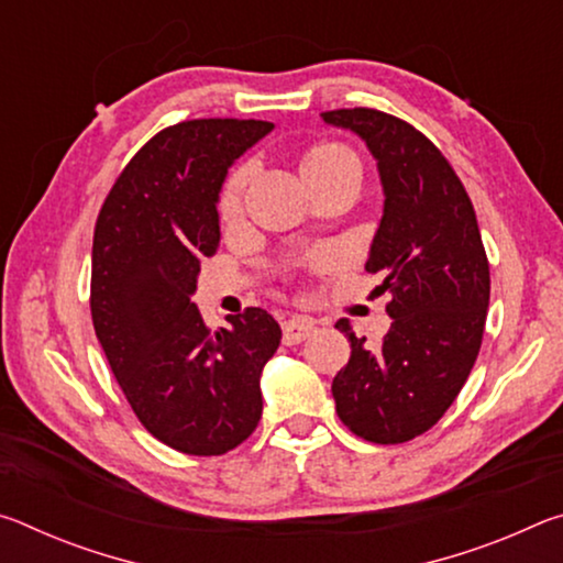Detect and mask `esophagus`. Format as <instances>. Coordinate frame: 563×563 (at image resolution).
<instances>
[{
    "mask_svg": "<svg viewBox=\"0 0 563 563\" xmlns=\"http://www.w3.org/2000/svg\"><path fill=\"white\" fill-rule=\"evenodd\" d=\"M316 332V322L308 318H290L283 322V342L285 345H298Z\"/></svg>",
    "mask_w": 563,
    "mask_h": 563,
    "instance_id": "esophagus-1",
    "label": "esophagus"
}]
</instances>
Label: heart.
<instances>
[{"label":"heart","mask_w":563,"mask_h":563,"mask_svg":"<svg viewBox=\"0 0 563 563\" xmlns=\"http://www.w3.org/2000/svg\"><path fill=\"white\" fill-rule=\"evenodd\" d=\"M347 166L360 170V161L347 146L335 144V141H320V144L305 151L300 158V170L305 178L322 176V174H330V170H335V168H347ZM245 180H247L245 166L235 168L233 174L225 178V184L221 188V198H218V211H221L223 218L235 216L238 208H241Z\"/></svg>","instance_id":"b5f03b06"}]
</instances>
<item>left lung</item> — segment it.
Here are the masks:
<instances>
[{"mask_svg": "<svg viewBox=\"0 0 563 563\" xmlns=\"http://www.w3.org/2000/svg\"><path fill=\"white\" fill-rule=\"evenodd\" d=\"M350 129L377 161L385 213L367 273L383 275L393 318L367 350L342 318L350 362L332 379L342 424L375 444L424 434L460 395L479 355L489 308V261L460 176L422 131L377 109L320 113Z\"/></svg>", "mask_w": 563, "mask_h": 563, "instance_id": "left-lung-1", "label": "left lung"}]
</instances>
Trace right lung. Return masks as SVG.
<instances>
[{
	"label": "right lung",
	"mask_w": 563,
	"mask_h": 563,
	"mask_svg": "<svg viewBox=\"0 0 563 563\" xmlns=\"http://www.w3.org/2000/svg\"><path fill=\"white\" fill-rule=\"evenodd\" d=\"M271 121L194 119L139 148L103 201L91 251V320L139 422L194 456L235 450L263 415L261 373L280 325L261 308L211 332L190 295L221 243L218 194Z\"/></svg>",
	"instance_id": "1"
}]
</instances>
